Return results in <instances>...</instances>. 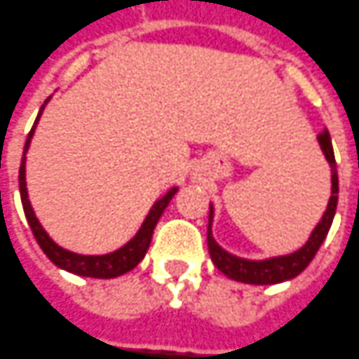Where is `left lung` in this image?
<instances>
[{"instance_id":"left-lung-1","label":"left lung","mask_w":359,"mask_h":359,"mask_svg":"<svg viewBox=\"0 0 359 359\" xmlns=\"http://www.w3.org/2000/svg\"><path fill=\"white\" fill-rule=\"evenodd\" d=\"M318 144L326 160L330 163L332 172V196L328 201V208L324 211V215L318 221V225L310 233L309 241L304 243L298 251L283 257H271L263 261H251V259H241L237 255H231L223 247H219L217 241L213 239V205H209V225H208V247L211 261L217 266L219 271L225 276H229L233 280L247 283V285H276V283H285L298 276L310 261L314 259V255L318 252L320 245L324 243L328 231H330L332 221L336 215V205H338V172H336V160H334V150H332V140L328 130H322L318 134Z\"/></svg>"}]
</instances>
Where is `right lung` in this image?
Segmentation results:
<instances>
[{
  "label": "right lung",
  "instance_id": "right-lung-1",
  "mask_svg": "<svg viewBox=\"0 0 359 359\" xmlns=\"http://www.w3.org/2000/svg\"><path fill=\"white\" fill-rule=\"evenodd\" d=\"M47 102H49V98L45 100V104ZM43 108L45 107H41L37 120H35L33 128L29 132L25 148H23L21 168H19V194H21V203H23V211H25L29 227L33 231V235H35V239L39 243L43 252L49 257L50 263L57 264L59 269H65V271H69V273L79 276H90V278H114V276L128 273V271H132L144 259V255H146L148 247H150L154 229H156L158 221L162 217L163 209L168 208V203L172 201V197L177 194V187H172L165 196L160 197L151 205L150 213L146 215L138 233L126 245H122L120 249H116V251L107 252V255H79V252L62 249V247H59L57 243L50 239L49 235H47V231L43 229V225L39 223V219H37L35 211L31 208V201H29L27 196V182H25V162H27L25 156H27L29 144H31V138H33V132H35V126L39 122Z\"/></svg>",
  "mask_w": 359,
  "mask_h": 359
}]
</instances>
